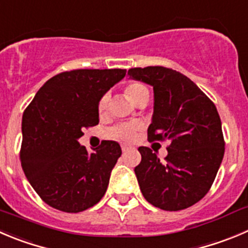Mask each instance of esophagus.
Returning a JSON list of instances; mask_svg holds the SVG:
<instances>
[{
    "label": "esophagus",
    "mask_w": 248,
    "mask_h": 248,
    "mask_svg": "<svg viewBox=\"0 0 248 248\" xmlns=\"http://www.w3.org/2000/svg\"><path fill=\"white\" fill-rule=\"evenodd\" d=\"M131 146L130 145H125V143H123L122 145V151L123 152H128V151H130L131 150Z\"/></svg>",
    "instance_id": "1"
}]
</instances>
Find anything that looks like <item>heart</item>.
Listing matches in <instances>:
<instances>
[{"label":"heart","mask_w":248,"mask_h":248,"mask_svg":"<svg viewBox=\"0 0 248 248\" xmlns=\"http://www.w3.org/2000/svg\"><path fill=\"white\" fill-rule=\"evenodd\" d=\"M124 93H125L126 97L134 102L135 105L143 102V101H148L150 98V91H148L147 87L142 84V82H131V84L126 85L125 89H124ZM108 103V97L107 96H102L98 101L97 109L100 113H103L107 108ZM141 129L140 123H130V124H119V125L114 126L113 129H110V131L108 133V136L113 140L118 141H124V142H128L131 141L135 136L136 131H139Z\"/></svg>","instance_id":"1"}]
</instances>
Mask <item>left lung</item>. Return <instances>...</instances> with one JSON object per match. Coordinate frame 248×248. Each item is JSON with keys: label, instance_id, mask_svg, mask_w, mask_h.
<instances>
[{"label": "left lung", "instance_id": "1", "mask_svg": "<svg viewBox=\"0 0 248 248\" xmlns=\"http://www.w3.org/2000/svg\"><path fill=\"white\" fill-rule=\"evenodd\" d=\"M128 74L153 86L155 107L148 141H169L161 162L148 147H139L135 167L146 201L163 211H181L203 199L225 150L214 103L187 77L166 67L131 68Z\"/></svg>", "mask_w": 248, "mask_h": 248}]
</instances>
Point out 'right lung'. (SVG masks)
<instances>
[{
    "instance_id": "add662e5",
    "label": "right lung",
    "mask_w": 248,
    "mask_h": 248,
    "mask_svg": "<svg viewBox=\"0 0 248 248\" xmlns=\"http://www.w3.org/2000/svg\"><path fill=\"white\" fill-rule=\"evenodd\" d=\"M125 69H75L47 80L23 113L20 163L48 206L78 213L95 206L107 190L122 155L115 141H102L89 155L78 142L98 124L97 105Z\"/></svg>"
}]
</instances>
